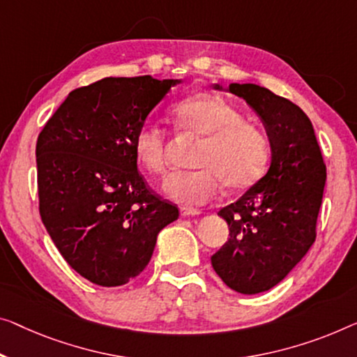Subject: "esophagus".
Wrapping results in <instances>:
<instances>
[{"mask_svg":"<svg viewBox=\"0 0 357 357\" xmlns=\"http://www.w3.org/2000/svg\"><path fill=\"white\" fill-rule=\"evenodd\" d=\"M181 215H183V216H197V215H200V210L188 208V206H184V208H181Z\"/></svg>","mask_w":357,"mask_h":357,"instance_id":"34e87169","label":"esophagus"}]
</instances>
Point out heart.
Wrapping results in <instances>:
<instances>
[{
    "label": "heart",
    "mask_w": 357,
    "mask_h": 357,
    "mask_svg": "<svg viewBox=\"0 0 357 357\" xmlns=\"http://www.w3.org/2000/svg\"><path fill=\"white\" fill-rule=\"evenodd\" d=\"M172 121L181 135L200 139L192 172L172 173L163 190L185 206H199L218 192L252 188L264 176L271 160V141L261 128L243 120V114L218 94L197 93L178 100ZM167 132L155 125H142L132 137L141 167L152 174L167 168Z\"/></svg>",
    "instance_id": "obj_1"
}]
</instances>
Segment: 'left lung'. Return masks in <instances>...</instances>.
Listing matches in <instances>:
<instances>
[{
	"label": "left lung",
	"mask_w": 357,
	"mask_h": 357,
	"mask_svg": "<svg viewBox=\"0 0 357 357\" xmlns=\"http://www.w3.org/2000/svg\"><path fill=\"white\" fill-rule=\"evenodd\" d=\"M229 93L263 120L273 160L266 176L218 211L229 238L211 266L229 289L255 295L278 285L314 243L327 172L314 128L296 104L252 83H231Z\"/></svg>",
	"instance_id": "8db88e82"
}]
</instances>
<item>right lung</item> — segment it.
I'll use <instances>...</instances> for the list:
<instances>
[{
    "label": "right lung",
    "mask_w": 357,
    "mask_h": 357,
    "mask_svg": "<svg viewBox=\"0 0 357 357\" xmlns=\"http://www.w3.org/2000/svg\"><path fill=\"white\" fill-rule=\"evenodd\" d=\"M179 79L102 78L73 89L36 141L40 216L63 259L100 287L139 275L178 206L137 172L132 137Z\"/></svg>",
    "instance_id": "add662e5"
}]
</instances>
